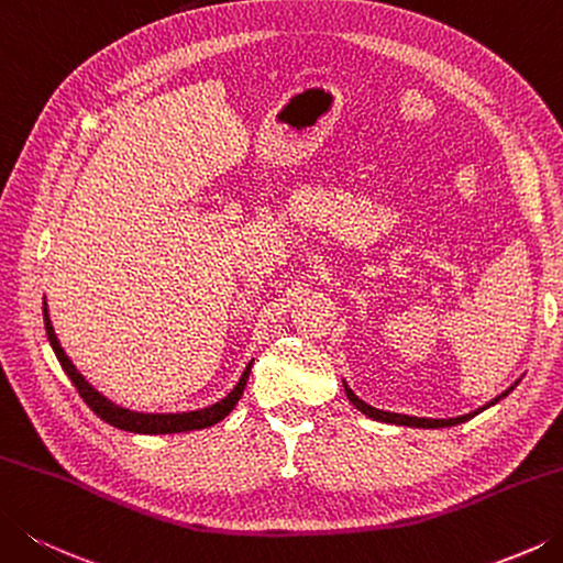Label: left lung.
<instances>
[{
	"instance_id": "8db88e82",
	"label": "left lung",
	"mask_w": 563,
	"mask_h": 563,
	"mask_svg": "<svg viewBox=\"0 0 563 563\" xmlns=\"http://www.w3.org/2000/svg\"><path fill=\"white\" fill-rule=\"evenodd\" d=\"M343 387H345V395H347V399L353 401V405H355V409L363 411L365 417H369V419H375V421H385V423H397V427H413V429H443V427H455V423H463V421H468V419H473V417H475V413H481V411H485L487 407L497 405V401H500V399H505L507 395H510V391L517 387V382H515V385H512L510 389H505L503 395H497L495 399L487 401V405H483L481 409H475V411H471V413H463V417H455V419H427V417H407V413H395V411L375 409V407L365 405V401L360 399V397L355 395V391L347 387V382H343Z\"/></svg>"
}]
</instances>
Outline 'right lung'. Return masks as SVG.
<instances>
[{"mask_svg": "<svg viewBox=\"0 0 563 563\" xmlns=\"http://www.w3.org/2000/svg\"><path fill=\"white\" fill-rule=\"evenodd\" d=\"M44 323H46V335H48V343L53 347V353H56L60 367L66 369V375L70 377L73 385L80 391V397L85 405H88L102 421H108L110 427H117L122 431H132V433H181V431H198V429H208L213 427V423L222 421L228 417V413L235 409V405L242 397V391H245V385L250 379L252 373V360L245 367V373L238 379V385L232 387V391H228V397H222L216 405H210L206 409H196V411H176V413H150V411H132L126 407L114 405L104 395H100L98 389H95L88 379H85L78 367L70 363V357L66 355V350L60 347L56 331H53V323L48 318V309H46V301H44Z\"/></svg>", "mask_w": 563, "mask_h": 563, "instance_id": "add662e5", "label": "right lung"}]
</instances>
